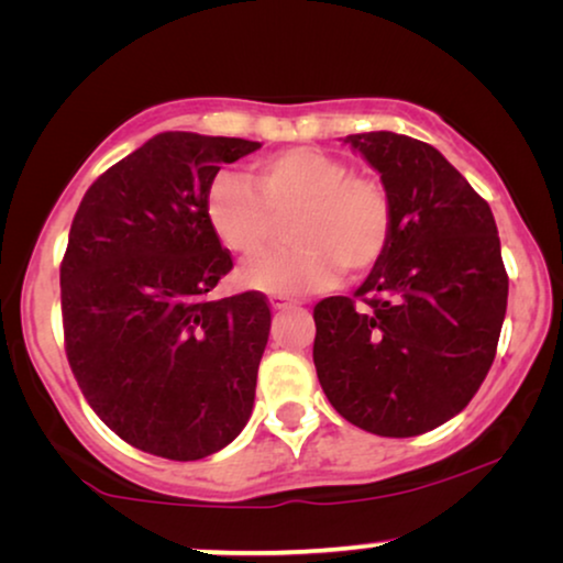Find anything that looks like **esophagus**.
Returning <instances> with one entry per match:
<instances>
[{
  "label": "esophagus",
  "mask_w": 563,
  "mask_h": 563,
  "mask_svg": "<svg viewBox=\"0 0 563 563\" xmlns=\"http://www.w3.org/2000/svg\"><path fill=\"white\" fill-rule=\"evenodd\" d=\"M291 305H295V299H289V297H284V295H274L272 297L274 310H287V307H291Z\"/></svg>",
  "instance_id": "1"
}]
</instances>
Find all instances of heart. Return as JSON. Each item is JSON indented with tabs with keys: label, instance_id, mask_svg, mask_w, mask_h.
Segmentation results:
<instances>
[{
	"label": "heart",
	"instance_id": "b5f03b06",
	"mask_svg": "<svg viewBox=\"0 0 563 563\" xmlns=\"http://www.w3.org/2000/svg\"><path fill=\"white\" fill-rule=\"evenodd\" d=\"M295 245L243 272V284L272 295H302L379 264L395 233V207L376 176L353 174L333 153L289 148L256 164L251 181L222 172L205 197V218L222 249L251 261L268 249L276 218Z\"/></svg>",
	"mask_w": 563,
	"mask_h": 563
}]
</instances>
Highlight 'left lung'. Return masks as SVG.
Listing matches in <instances>:
<instances>
[{
    "instance_id": "obj_1",
    "label": "left lung",
    "mask_w": 563,
    "mask_h": 563,
    "mask_svg": "<svg viewBox=\"0 0 563 563\" xmlns=\"http://www.w3.org/2000/svg\"><path fill=\"white\" fill-rule=\"evenodd\" d=\"M345 143L382 174L395 233L356 295L314 305L312 361L353 426L420 435L464 410L495 361L507 310L497 225L433 145L387 130Z\"/></svg>"
}]
</instances>
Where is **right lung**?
<instances>
[{"label":"right lung","instance_id":"add662e5","mask_svg":"<svg viewBox=\"0 0 563 563\" xmlns=\"http://www.w3.org/2000/svg\"><path fill=\"white\" fill-rule=\"evenodd\" d=\"M261 143L161 133L107 168L60 261L68 366L112 433L197 461L245 428L272 310L261 291L207 295L233 268L205 218L222 164Z\"/></svg>","mask_w":563,"mask_h":563}]
</instances>
